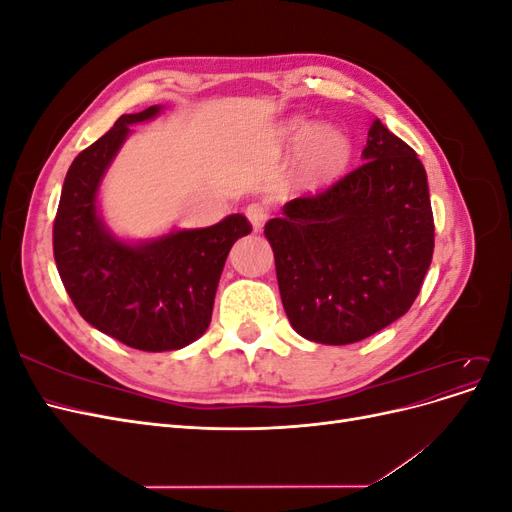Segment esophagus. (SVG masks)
Returning a JSON list of instances; mask_svg holds the SVG:
<instances>
[{
	"label": "esophagus",
	"mask_w": 512,
	"mask_h": 512,
	"mask_svg": "<svg viewBox=\"0 0 512 512\" xmlns=\"http://www.w3.org/2000/svg\"><path fill=\"white\" fill-rule=\"evenodd\" d=\"M245 215H247V220H250V224H252V228H254L256 232L262 228V224H265L267 218H269L267 209L262 207L260 203H252L250 207L245 209Z\"/></svg>",
	"instance_id": "34e87169"
}]
</instances>
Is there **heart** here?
<instances>
[{
	"instance_id": "b5f03b06",
	"label": "heart",
	"mask_w": 512,
	"mask_h": 512,
	"mask_svg": "<svg viewBox=\"0 0 512 512\" xmlns=\"http://www.w3.org/2000/svg\"><path fill=\"white\" fill-rule=\"evenodd\" d=\"M280 138L284 143H297V173L309 185L327 183L337 177L352 156L350 138L335 126L309 128L305 119L286 121Z\"/></svg>"
}]
</instances>
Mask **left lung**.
<instances>
[{
  "label": "left lung",
  "mask_w": 512,
  "mask_h": 512,
  "mask_svg": "<svg viewBox=\"0 0 512 512\" xmlns=\"http://www.w3.org/2000/svg\"><path fill=\"white\" fill-rule=\"evenodd\" d=\"M363 164L265 226L292 329L344 346L404 316L433 256L427 175L410 145L380 119Z\"/></svg>",
  "instance_id": "8db88e82"
}]
</instances>
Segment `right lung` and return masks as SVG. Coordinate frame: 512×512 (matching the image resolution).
<instances>
[{"label": "right lung", "instance_id": "1", "mask_svg": "<svg viewBox=\"0 0 512 512\" xmlns=\"http://www.w3.org/2000/svg\"><path fill=\"white\" fill-rule=\"evenodd\" d=\"M158 113L160 106H149L121 115L74 158L53 224L57 271L79 314L104 335L145 352L179 350L207 331L230 247L252 232L241 213L138 245L106 230L96 205L100 181L132 123Z\"/></svg>", "mask_w": 512, "mask_h": 512}]
</instances>
